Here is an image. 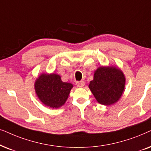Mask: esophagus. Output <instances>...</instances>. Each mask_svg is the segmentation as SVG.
Returning a JSON list of instances; mask_svg holds the SVG:
<instances>
[{
    "label": "esophagus",
    "instance_id": "34e87169",
    "mask_svg": "<svg viewBox=\"0 0 151 151\" xmlns=\"http://www.w3.org/2000/svg\"><path fill=\"white\" fill-rule=\"evenodd\" d=\"M76 84H77V86H78V87H83L84 86H85V82L81 81H77V83H76Z\"/></svg>",
    "mask_w": 151,
    "mask_h": 151
}]
</instances>
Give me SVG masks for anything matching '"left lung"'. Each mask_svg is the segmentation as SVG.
I'll return each mask as SVG.
<instances>
[{
    "label": "left lung",
    "mask_w": 151,
    "mask_h": 151,
    "mask_svg": "<svg viewBox=\"0 0 151 151\" xmlns=\"http://www.w3.org/2000/svg\"><path fill=\"white\" fill-rule=\"evenodd\" d=\"M125 76L121 70L114 66H101L95 70L89 88L96 101L102 105L115 104L125 88Z\"/></svg>",
    "instance_id": "1"
}]
</instances>
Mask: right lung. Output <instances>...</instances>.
<instances>
[{
    "label": "right lung",
    "instance_id": "obj_1",
    "mask_svg": "<svg viewBox=\"0 0 151 151\" xmlns=\"http://www.w3.org/2000/svg\"><path fill=\"white\" fill-rule=\"evenodd\" d=\"M73 85L63 82L57 74H41L36 80L35 92L46 106L58 108L65 103Z\"/></svg>",
    "mask_w": 151,
    "mask_h": 151
}]
</instances>
